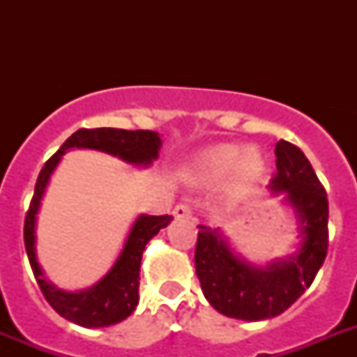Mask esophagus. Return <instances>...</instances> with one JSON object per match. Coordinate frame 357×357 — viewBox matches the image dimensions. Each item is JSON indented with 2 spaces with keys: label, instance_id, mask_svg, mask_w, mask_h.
Returning a JSON list of instances; mask_svg holds the SVG:
<instances>
[{
  "label": "esophagus",
  "instance_id": "esophagus-1",
  "mask_svg": "<svg viewBox=\"0 0 357 357\" xmlns=\"http://www.w3.org/2000/svg\"><path fill=\"white\" fill-rule=\"evenodd\" d=\"M172 213L176 218H192V207L189 204H178Z\"/></svg>",
  "mask_w": 357,
  "mask_h": 357
}]
</instances>
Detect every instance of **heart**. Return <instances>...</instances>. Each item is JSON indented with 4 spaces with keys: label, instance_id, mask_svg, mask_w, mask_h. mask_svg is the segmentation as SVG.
<instances>
[{
    "label": "heart",
    "instance_id": "obj_1",
    "mask_svg": "<svg viewBox=\"0 0 357 357\" xmlns=\"http://www.w3.org/2000/svg\"><path fill=\"white\" fill-rule=\"evenodd\" d=\"M265 159L255 148L243 150L235 144L213 146L202 151L189 167V178L198 185H217L228 178L229 198L238 200L252 195L265 176Z\"/></svg>",
    "mask_w": 357,
    "mask_h": 357
}]
</instances>
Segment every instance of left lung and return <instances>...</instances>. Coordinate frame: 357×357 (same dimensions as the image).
I'll return each mask as SVG.
<instances>
[{
  "instance_id": "obj_1",
  "label": "left lung",
  "mask_w": 357,
  "mask_h": 357,
  "mask_svg": "<svg viewBox=\"0 0 357 357\" xmlns=\"http://www.w3.org/2000/svg\"><path fill=\"white\" fill-rule=\"evenodd\" d=\"M274 153L278 170L271 189L283 192L296 211L302 229L296 254L255 266L235 254L218 229L198 226L195 265L204 296L218 313L238 321H263L283 313L313 283L326 259V190L298 146L280 140Z\"/></svg>"
}]
</instances>
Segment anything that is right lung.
<instances>
[{
  "instance_id": "obj_1",
  "label": "right lung",
  "mask_w": 357,
  "mask_h": 357,
  "mask_svg": "<svg viewBox=\"0 0 357 357\" xmlns=\"http://www.w3.org/2000/svg\"><path fill=\"white\" fill-rule=\"evenodd\" d=\"M70 148L100 150L120 157L122 161L137 165V167H148L153 159L159 157L161 139L155 131H146V129H137V131L114 128L77 129L59 148L57 153H53L46 161V165L42 167L38 179H36L35 195L31 200L29 211L25 215V252L29 257L36 283H38V287L50 302V305L66 321L79 324L83 328L111 326V324H116V322L128 319L139 304L142 252H144L146 244L150 243V238L159 234V229L167 228L174 217H170V215H162V217L140 215L131 226V231L126 238V244H123L119 259L114 261L111 271L96 285L77 291V293H68V291L57 289L50 280H46L38 261H36L35 228L36 213L40 209V200L46 192L47 181L52 178L53 170L57 168L61 157Z\"/></svg>"
}]
</instances>
